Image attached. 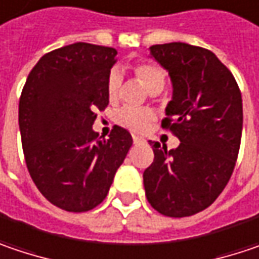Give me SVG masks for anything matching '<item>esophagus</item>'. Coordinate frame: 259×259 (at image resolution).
Wrapping results in <instances>:
<instances>
[{
    "instance_id": "34e87169",
    "label": "esophagus",
    "mask_w": 259,
    "mask_h": 259,
    "mask_svg": "<svg viewBox=\"0 0 259 259\" xmlns=\"http://www.w3.org/2000/svg\"><path fill=\"white\" fill-rule=\"evenodd\" d=\"M133 142H135V144H141V142H144V139L139 138V136H133Z\"/></svg>"
}]
</instances>
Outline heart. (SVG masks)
Wrapping results in <instances>:
<instances>
[{
  "instance_id": "1",
  "label": "heart",
  "mask_w": 259,
  "mask_h": 259,
  "mask_svg": "<svg viewBox=\"0 0 259 259\" xmlns=\"http://www.w3.org/2000/svg\"><path fill=\"white\" fill-rule=\"evenodd\" d=\"M133 74H135L136 80H139L144 84L151 94L160 92L165 84L164 70L161 69L160 66L149 63V61H141V63L135 64ZM121 84H123L121 74L117 70H113L107 77V95L111 102H115L120 97ZM152 118H154L152 111L145 110V108H123L117 113V117H115V120L120 126L132 130V132H144Z\"/></svg>"
}]
</instances>
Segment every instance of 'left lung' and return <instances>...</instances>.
I'll list each match as a JSON object with an SVG mask.
<instances>
[{
  "instance_id": "8db88e82",
  "label": "left lung",
  "mask_w": 259,
  "mask_h": 259,
  "mask_svg": "<svg viewBox=\"0 0 259 259\" xmlns=\"http://www.w3.org/2000/svg\"><path fill=\"white\" fill-rule=\"evenodd\" d=\"M149 50L173 83L161 126L180 145L167 151L151 142L145 193L162 215L189 217L211 205L230 180L242 138V95L232 71L209 50L183 42Z\"/></svg>"
}]
</instances>
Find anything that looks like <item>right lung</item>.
<instances>
[{
	"instance_id": "obj_1",
	"label": "right lung",
	"mask_w": 259,
	"mask_h": 259,
	"mask_svg": "<svg viewBox=\"0 0 259 259\" xmlns=\"http://www.w3.org/2000/svg\"><path fill=\"white\" fill-rule=\"evenodd\" d=\"M117 51L76 42L45 54L19 102L24 160L39 192L69 212L99 205L124 161L132 136L114 126L108 139L92 129L108 105L107 77Z\"/></svg>"
}]
</instances>
